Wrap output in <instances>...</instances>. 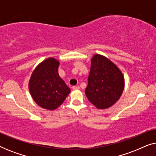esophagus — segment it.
<instances>
[{"label":"esophagus","mask_w":156,"mask_h":156,"mask_svg":"<svg viewBox=\"0 0 156 156\" xmlns=\"http://www.w3.org/2000/svg\"><path fill=\"white\" fill-rule=\"evenodd\" d=\"M80 89V87L79 86H73L72 87V89H74V90H75V89Z\"/></svg>","instance_id":"esophagus-1"}]
</instances>
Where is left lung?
<instances>
[{"mask_svg":"<svg viewBox=\"0 0 156 156\" xmlns=\"http://www.w3.org/2000/svg\"><path fill=\"white\" fill-rule=\"evenodd\" d=\"M124 89V77L117 66L106 57L94 55L91 59L87 99L99 109L108 108L116 103Z\"/></svg>","mask_w":156,"mask_h":156,"instance_id":"8db88e82","label":"left lung"}]
</instances>
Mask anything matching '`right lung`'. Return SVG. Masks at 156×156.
I'll use <instances>...</instances> for the list:
<instances>
[{
  "instance_id": "1",
  "label": "right lung",
  "mask_w": 156,
  "mask_h": 156,
  "mask_svg": "<svg viewBox=\"0 0 156 156\" xmlns=\"http://www.w3.org/2000/svg\"><path fill=\"white\" fill-rule=\"evenodd\" d=\"M59 61L46 59L37 66L29 81V91L34 101L42 108L54 110L59 107L70 93L58 73Z\"/></svg>"
}]
</instances>
